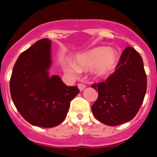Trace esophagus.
Masks as SVG:
<instances>
[{
  "label": "esophagus",
  "instance_id": "34e87169",
  "mask_svg": "<svg viewBox=\"0 0 157 157\" xmlns=\"http://www.w3.org/2000/svg\"><path fill=\"white\" fill-rule=\"evenodd\" d=\"M85 87H86V85H85V84H81V83L78 84V88L79 89H80V91L84 90V89H85Z\"/></svg>",
  "mask_w": 157,
  "mask_h": 157
}]
</instances>
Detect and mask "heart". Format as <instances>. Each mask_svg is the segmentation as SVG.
<instances>
[{
    "instance_id": "1",
    "label": "heart",
    "mask_w": 157,
    "mask_h": 157,
    "mask_svg": "<svg viewBox=\"0 0 157 157\" xmlns=\"http://www.w3.org/2000/svg\"><path fill=\"white\" fill-rule=\"evenodd\" d=\"M118 60L119 56L117 52L105 47H98L79 55L75 64L72 63L64 64V69L68 73L75 74L78 71L92 70L96 68V75L103 77L113 72Z\"/></svg>"
}]
</instances>
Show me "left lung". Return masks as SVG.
I'll use <instances>...</instances> for the list:
<instances>
[{
	"label": "left lung",
	"instance_id": "8db88e82",
	"mask_svg": "<svg viewBox=\"0 0 157 157\" xmlns=\"http://www.w3.org/2000/svg\"><path fill=\"white\" fill-rule=\"evenodd\" d=\"M92 87L98 91L92 111L99 121L116 126L131 121L139 111L147 89L142 57L133 48L127 47L115 72L105 81Z\"/></svg>",
	"mask_w": 157,
	"mask_h": 157
}]
</instances>
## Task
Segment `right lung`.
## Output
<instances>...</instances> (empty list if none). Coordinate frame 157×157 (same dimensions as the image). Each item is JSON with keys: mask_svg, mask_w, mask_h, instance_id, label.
<instances>
[{"mask_svg": "<svg viewBox=\"0 0 157 157\" xmlns=\"http://www.w3.org/2000/svg\"><path fill=\"white\" fill-rule=\"evenodd\" d=\"M51 64V40L44 38L20 55L10 79L14 105L24 119L38 127L62 123L80 92L77 85L67 86L60 76H48Z\"/></svg>", "mask_w": 157, "mask_h": 157, "instance_id": "add662e5", "label": "right lung"}]
</instances>
